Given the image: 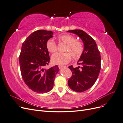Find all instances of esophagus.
Wrapping results in <instances>:
<instances>
[{"label":"esophagus","mask_w":123,"mask_h":123,"mask_svg":"<svg viewBox=\"0 0 123 123\" xmlns=\"http://www.w3.org/2000/svg\"><path fill=\"white\" fill-rule=\"evenodd\" d=\"M63 67H64V66H58L59 69H61V68H63Z\"/></svg>","instance_id":"esophagus-1"}]
</instances>
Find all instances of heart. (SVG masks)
<instances>
[{"label":"heart","instance_id":"1","mask_svg":"<svg viewBox=\"0 0 123 123\" xmlns=\"http://www.w3.org/2000/svg\"><path fill=\"white\" fill-rule=\"evenodd\" d=\"M57 39L59 42L66 44L64 51L66 52L56 53L52 56V62L54 65H62L68 64L72 57L75 59L79 58L84 51L83 44L80 41L75 39L72 35L68 34H64L59 35ZM47 50L51 53H53L57 50V46L54 41L50 39L46 43Z\"/></svg>","mask_w":123,"mask_h":123}]
</instances>
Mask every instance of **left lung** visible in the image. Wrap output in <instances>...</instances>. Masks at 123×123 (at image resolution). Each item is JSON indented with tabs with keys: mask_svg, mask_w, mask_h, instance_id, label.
<instances>
[{
	"mask_svg": "<svg viewBox=\"0 0 123 123\" xmlns=\"http://www.w3.org/2000/svg\"><path fill=\"white\" fill-rule=\"evenodd\" d=\"M77 35L82 40L84 49L77 64L82 67L69 66L72 75L68 80L69 87L76 92H84L90 88L97 80L101 67V58L95 40L81 30L67 31Z\"/></svg>",
	"mask_w": 123,
	"mask_h": 123,
	"instance_id": "1",
	"label": "left lung"
}]
</instances>
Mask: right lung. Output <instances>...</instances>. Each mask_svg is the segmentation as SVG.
Here are the masks:
<instances>
[{
	"instance_id": "right-lung-1",
	"label": "right lung",
	"mask_w": 123,
	"mask_h": 123,
	"mask_svg": "<svg viewBox=\"0 0 123 123\" xmlns=\"http://www.w3.org/2000/svg\"><path fill=\"white\" fill-rule=\"evenodd\" d=\"M53 34L51 31L39 30L31 33L22 44L19 55L22 77L30 89L39 93L52 90L59 71L57 66L44 68L49 65L50 59L46 43Z\"/></svg>"
}]
</instances>
